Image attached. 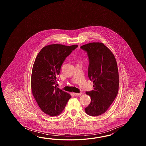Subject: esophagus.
Returning <instances> with one entry per match:
<instances>
[{"instance_id":"34e87169","label":"esophagus","mask_w":146,"mask_h":146,"mask_svg":"<svg viewBox=\"0 0 146 146\" xmlns=\"http://www.w3.org/2000/svg\"><path fill=\"white\" fill-rule=\"evenodd\" d=\"M73 94H74V96H81L82 94V92H80V93H74Z\"/></svg>"}]
</instances>
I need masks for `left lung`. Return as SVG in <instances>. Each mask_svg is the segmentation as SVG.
<instances>
[{
  "instance_id": "left-lung-1",
  "label": "left lung",
  "mask_w": 146,
  "mask_h": 146,
  "mask_svg": "<svg viewBox=\"0 0 146 146\" xmlns=\"http://www.w3.org/2000/svg\"><path fill=\"white\" fill-rule=\"evenodd\" d=\"M89 59L88 77L93 82V90L86 93L91 103L85 112L97 116L108 110L118 93L119 76L115 56L102 43H90L80 47Z\"/></svg>"
}]
</instances>
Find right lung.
I'll return each mask as SVG.
<instances>
[{
	"instance_id": "1",
	"label": "right lung",
	"mask_w": 146,
	"mask_h": 146,
	"mask_svg": "<svg viewBox=\"0 0 146 146\" xmlns=\"http://www.w3.org/2000/svg\"><path fill=\"white\" fill-rule=\"evenodd\" d=\"M77 47L49 45L40 50L35 60L31 75L32 94L41 110L51 116L60 114L71 98L57 88V77L66 57Z\"/></svg>"
}]
</instances>
